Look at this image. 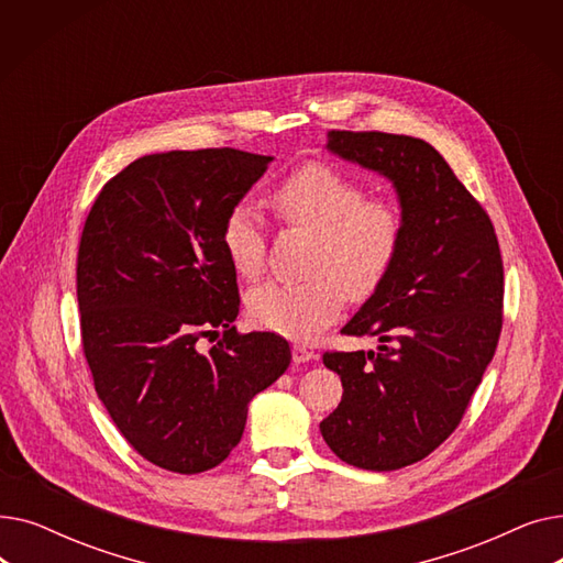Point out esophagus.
Segmentation results:
<instances>
[{
  "mask_svg": "<svg viewBox=\"0 0 563 563\" xmlns=\"http://www.w3.org/2000/svg\"><path fill=\"white\" fill-rule=\"evenodd\" d=\"M291 358H294V363H308V361L314 358V351L306 349L303 344H294L291 346Z\"/></svg>",
  "mask_w": 563,
  "mask_h": 563,
  "instance_id": "obj_1",
  "label": "esophagus"
}]
</instances>
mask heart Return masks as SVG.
Instances as JSON below:
<instances>
[{
	"mask_svg": "<svg viewBox=\"0 0 563 563\" xmlns=\"http://www.w3.org/2000/svg\"><path fill=\"white\" fill-rule=\"evenodd\" d=\"M272 205L291 228L317 234L308 283L255 287L246 308L260 329L287 338H314L335 321L346 294L365 301L390 274L401 246V214L338 168L310 162L291 170L274 189ZM221 246L232 269L246 280L260 278L266 232L253 207L240 202L221 223Z\"/></svg>",
	"mask_w": 563,
	"mask_h": 563,
	"instance_id": "heart-1",
	"label": "heart"
}]
</instances>
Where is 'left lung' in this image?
<instances>
[{"label": "left lung", "instance_id": "obj_1", "mask_svg": "<svg viewBox=\"0 0 563 563\" xmlns=\"http://www.w3.org/2000/svg\"><path fill=\"white\" fill-rule=\"evenodd\" d=\"M329 151L393 183L401 246L390 274L342 329L378 351H327L342 401L319 424L344 463L388 472L418 463L459 427L501 331L505 269L484 207L422 139L329 132Z\"/></svg>", "mask_w": 563, "mask_h": 563}]
</instances>
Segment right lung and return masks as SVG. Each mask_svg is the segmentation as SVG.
<instances>
[{
    "mask_svg": "<svg viewBox=\"0 0 563 563\" xmlns=\"http://www.w3.org/2000/svg\"><path fill=\"white\" fill-rule=\"evenodd\" d=\"M274 157L234 147L132 162L102 187L77 253L81 344L96 393L130 445L164 470L217 467L251 399L289 367L276 333H236V272L221 223ZM224 329L207 352L197 340Z\"/></svg>",
    "mask_w": 563,
    "mask_h": 563,
    "instance_id": "obj_1",
    "label": "right lung"
}]
</instances>
